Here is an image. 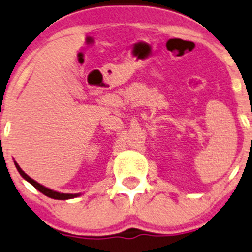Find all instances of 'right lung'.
Wrapping results in <instances>:
<instances>
[{
    "label": "right lung",
    "mask_w": 252,
    "mask_h": 252,
    "mask_svg": "<svg viewBox=\"0 0 252 252\" xmlns=\"http://www.w3.org/2000/svg\"><path fill=\"white\" fill-rule=\"evenodd\" d=\"M15 163V161H14ZM15 166H17V169H18V171H19V174L21 175V176L24 177V179L26 180V181H29L30 182L31 185H32L33 187H35L36 189H38L39 192L41 193H43L44 195H47V197H49V198H53V199H60V200H65V199H71V198H75V197H77L78 194H66V193H59V192H55V190H52V189H47V187H44V186H42V185H39L38 182H36L35 180H32L31 179L30 176H28V175H26L25 173H24L23 170H21L20 169V166L18 165L17 163H15Z\"/></svg>",
    "instance_id": "add662e5"
}]
</instances>
